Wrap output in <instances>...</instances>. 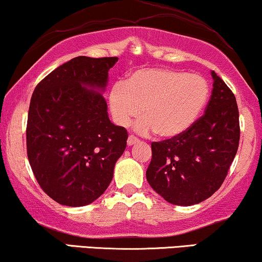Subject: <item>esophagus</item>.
Returning <instances> with one entry per match:
<instances>
[{
  "mask_svg": "<svg viewBox=\"0 0 262 262\" xmlns=\"http://www.w3.org/2000/svg\"><path fill=\"white\" fill-rule=\"evenodd\" d=\"M138 142H139L138 138L135 137L134 135L128 136V138H127V144L128 145H134V144H136V143H138Z\"/></svg>",
  "mask_w": 262,
  "mask_h": 262,
  "instance_id": "34e87169",
  "label": "esophagus"
}]
</instances>
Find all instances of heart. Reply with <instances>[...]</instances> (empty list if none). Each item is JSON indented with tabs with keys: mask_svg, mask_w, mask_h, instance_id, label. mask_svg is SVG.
Returning a JSON list of instances; mask_svg holds the SVG:
<instances>
[{
	"mask_svg": "<svg viewBox=\"0 0 262 262\" xmlns=\"http://www.w3.org/2000/svg\"><path fill=\"white\" fill-rule=\"evenodd\" d=\"M210 88L199 75L181 70L152 68L128 75L108 94L113 120L127 126L142 112L136 125L142 134L155 131L164 138L184 134L194 124L209 99Z\"/></svg>",
	"mask_w": 262,
	"mask_h": 262,
	"instance_id": "1",
	"label": "heart"
}]
</instances>
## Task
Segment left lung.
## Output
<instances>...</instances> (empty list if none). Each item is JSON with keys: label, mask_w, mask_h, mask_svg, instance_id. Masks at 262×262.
<instances>
[{"label": "left lung", "mask_w": 262, "mask_h": 262, "mask_svg": "<svg viewBox=\"0 0 262 262\" xmlns=\"http://www.w3.org/2000/svg\"><path fill=\"white\" fill-rule=\"evenodd\" d=\"M205 113L184 134L152 142L146 180L168 203L189 206L210 198L223 184L239 142L236 98L212 71Z\"/></svg>", "instance_id": "left-lung-1"}]
</instances>
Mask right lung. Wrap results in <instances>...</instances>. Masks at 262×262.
Here are the masks:
<instances>
[{
    "instance_id": "add662e5",
    "label": "right lung",
    "mask_w": 262,
    "mask_h": 262,
    "mask_svg": "<svg viewBox=\"0 0 262 262\" xmlns=\"http://www.w3.org/2000/svg\"><path fill=\"white\" fill-rule=\"evenodd\" d=\"M117 62V57H75L42 78L32 94L28 161L42 191L62 205L98 199L126 148L127 131L111 123L99 93Z\"/></svg>"
}]
</instances>
